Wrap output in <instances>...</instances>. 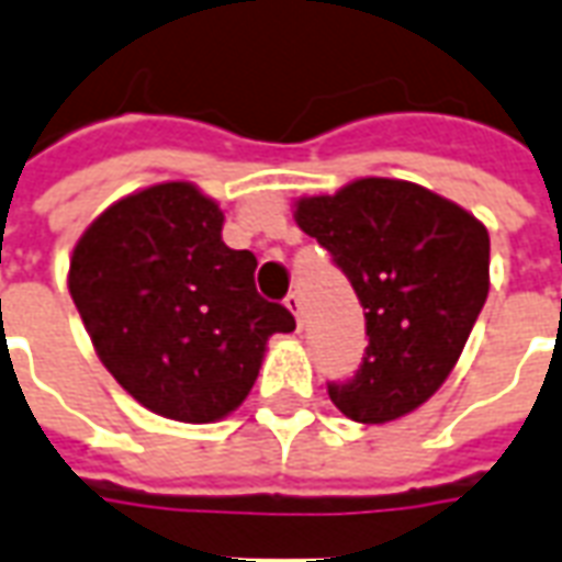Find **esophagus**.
I'll return each instance as SVG.
<instances>
[{
    "label": "esophagus",
    "mask_w": 562,
    "mask_h": 562,
    "mask_svg": "<svg viewBox=\"0 0 562 562\" xmlns=\"http://www.w3.org/2000/svg\"><path fill=\"white\" fill-rule=\"evenodd\" d=\"M285 306H289V313H292L294 316V322H297V325H301V297H297V294H289V297H285Z\"/></svg>",
    "instance_id": "obj_1"
}]
</instances>
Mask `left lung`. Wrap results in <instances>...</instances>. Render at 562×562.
<instances>
[{
	"mask_svg": "<svg viewBox=\"0 0 562 562\" xmlns=\"http://www.w3.org/2000/svg\"><path fill=\"white\" fill-rule=\"evenodd\" d=\"M294 222L334 256L367 310L364 361L349 382H330L334 406L361 424L418 409L454 370L487 301V228L454 201L389 177L301 198Z\"/></svg>",
	"mask_w": 562,
	"mask_h": 562,
	"instance_id": "8db88e82",
	"label": "left lung"
}]
</instances>
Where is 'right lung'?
I'll return each mask as SVG.
<instances>
[{
    "instance_id": "1",
    "label": "right lung",
    "mask_w": 562,
    "mask_h": 562,
    "mask_svg": "<svg viewBox=\"0 0 562 562\" xmlns=\"http://www.w3.org/2000/svg\"><path fill=\"white\" fill-rule=\"evenodd\" d=\"M220 204L173 180L120 198L80 234L68 292L95 355L149 413L220 422L294 316L256 292V256L222 244Z\"/></svg>"
}]
</instances>
